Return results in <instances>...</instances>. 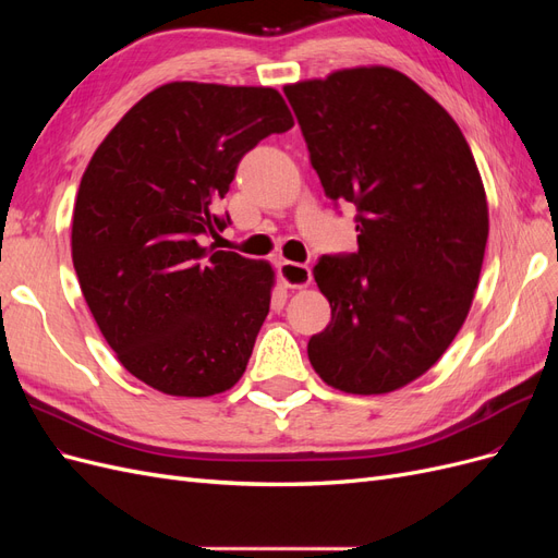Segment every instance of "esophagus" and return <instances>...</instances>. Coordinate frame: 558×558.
Returning <instances> with one entry per match:
<instances>
[{"instance_id":"obj_1","label":"esophagus","mask_w":558,"mask_h":558,"mask_svg":"<svg viewBox=\"0 0 558 558\" xmlns=\"http://www.w3.org/2000/svg\"><path fill=\"white\" fill-rule=\"evenodd\" d=\"M279 277L281 281L289 286V289H305V286L312 281V269L307 265L300 263H289V260H279Z\"/></svg>"}]
</instances>
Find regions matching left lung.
Segmentation results:
<instances>
[{"label":"left lung","mask_w":558,"mask_h":558,"mask_svg":"<svg viewBox=\"0 0 558 558\" xmlns=\"http://www.w3.org/2000/svg\"><path fill=\"white\" fill-rule=\"evenodd\" d=\"M283 95L326 195L359 211V251L314 265L332 316L310 361L340 391H396L437 363L472 305L488 238L475 158L453 118L388 66Z\"/></svg>","instance_id":"1"}]
</instances>
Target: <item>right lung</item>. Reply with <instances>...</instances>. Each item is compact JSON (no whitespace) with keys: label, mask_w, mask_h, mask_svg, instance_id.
<instances>
[{"label":"right lung","mask_w":558,"mask_h":558,"mask_svg":"<svg viewBox=\"0 0 558 558\" xmlns=\"http://www.w3.org/2000/svg\"><path fill=\"white\" fill-rule=\"evenodd\" d=\"M291 128L272 88L177 81L140 99L88 162L72 221L81 291L118 361L162 393L205 398L244 375L275 272L202 240L230 226L218 202L240 160Z\"/></svg>","instance_id":"right-lung-1"}]
</instances>
